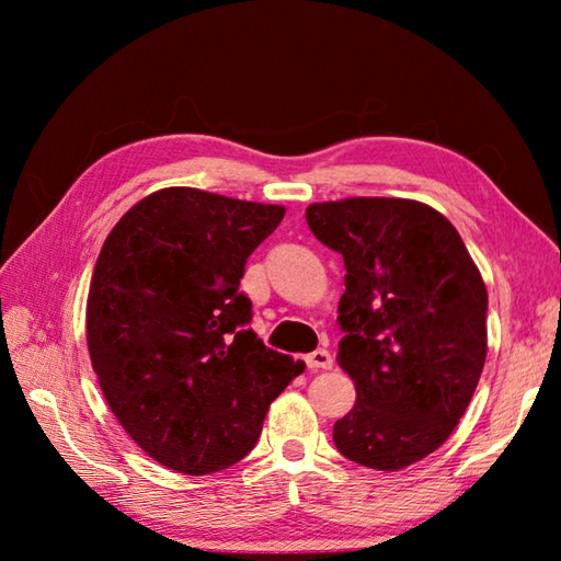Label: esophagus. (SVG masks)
I'll return each instance as SVG.
<instances>
[{
  "label": "esophagus",
  "mask_w": 561,
  "mask_h": 561,
  "mask_svg": "<svg viewBox=\"0 0 561 561\" xmlns=\"http://www.w3.org/2000/svg\"><path fill=\"white\" fill-rule=\"evenodd\" d=\"M306 366L308 368H332V356L328 350H316L311 354H306Z\"/></svg>",
  "instance_id": "1"
}]
</instances>
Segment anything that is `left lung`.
<instances>
[{"instance_id":"obj_1","label":"left lung","mask_w":561,"mask_h":561,"mask_svg":"<svg viewBox=\"0 0 561 561\" xmlns=\"http://www.w3.org/2000/svg\"><path fill=\"white\" fill-rule=\"evenodd\" d=\"M306 221L344 260L337 364L356 388L332 438L396 472L426 458L468 410L486 359V287L460 233L416 199L316 202Z\"/></svg>"}]
</instances>
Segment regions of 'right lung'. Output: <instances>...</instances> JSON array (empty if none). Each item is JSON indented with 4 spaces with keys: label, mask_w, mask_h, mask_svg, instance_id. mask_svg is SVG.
Masks as SVG:
<instances>
[{
    "label": "right lung",
    "mask_w": 561,
    "mask_h": 561,
    "mask_svg": "<svg viewBox=\"0 0 561 561\" xmlns=\"http://www.w3.org/2000/svg\"><path fill=\"white\" fill-rule=\"evenodd\" d=\"M284 207L163 187L105 238L87 301L91 366L149 458L219 472L253 450L272 400L304 362L262 344L238 291Z\"/></svg>",
    "instance_id": "add662e5"
}]
</instances>
